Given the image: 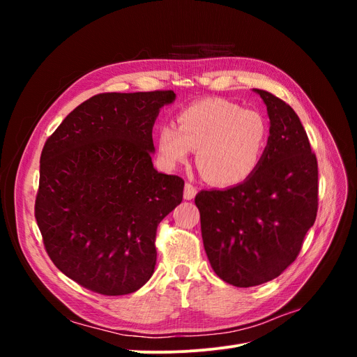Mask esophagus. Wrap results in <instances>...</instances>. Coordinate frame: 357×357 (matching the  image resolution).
<instances>
[{
	"instance_id": "34e87169",
	"label": "esophagus",
	"mask_w": 357,
	"mask_h": 357,
	"mask_svg": "<svg viewBox=\"0 0 357 357\" xmlns=\"http://www.w3.org/2000/svg\"><path fill=\"white\" fill-rule=\"evenodd\" d=\"M183 195H185V199H193V198H195V195H197V188L193 186V185H190V183H186V185H185V193H183Z\"/></svg>"
}]
</instances>
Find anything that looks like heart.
Masks as SVG:
<instances>
[{"mask_svg": "<svg viewBox=\"0 0 357 357\" xmlns=\"http://www.w3.org/2000/svg\"><path fill=\"white\" fill-rule=\"evenodd\" d=\"M177 126H162L158 150L174 168L197 150V165L213 185L235 186L253 176L269 142L266 119L226 100H202L177 114Z\"/></svg>", "mask_w": 357, "mask_h": 357, "instance_id": "heart-1", "label": "heart"}]
</instances>
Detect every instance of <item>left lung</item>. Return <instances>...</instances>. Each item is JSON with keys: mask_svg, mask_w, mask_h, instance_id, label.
<instances>
[{"mask_svg": "<svg viewBox=\"0 0 357 357\" xmlns=\"http://www.w3.org/2000/svg\"><path fill=\"white\" fill-rule=\"evenodd\" d=\"M253 91L269 117L261 165L240 185L195 197L210 265L236 287L266 283L295 261L319 204L317 159L298 114L273 93Z\"/></svg>", "mask_w": 357, "mask_h": 357, "instance_id": "1", "label": "left lung"}]
</instances>
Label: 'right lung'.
Wrapping results in <instances>:
<instances>
[{
  "label": "right lung",
  "mask_w": 357,
  "mask_h": 357,
  "mask_svg": "<svg viewBox=\"0 0 357 357\" xmlns=\"http://www.w3.org/2000/svg\"><path fill=\"white\" fill-rule=\"evenodd\" d=\"M172 91L100 93L43 147L36 219L61 273L107 296L143 287L156 265V229L185 181L153 168L152 129Z\"/></svg>",
  "instance_id": "right-lung-1"
}]
</instances>
